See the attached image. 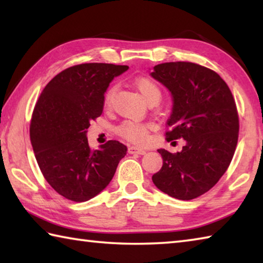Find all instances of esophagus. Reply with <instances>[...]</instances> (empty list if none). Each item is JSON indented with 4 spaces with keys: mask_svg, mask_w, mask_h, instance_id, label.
Here are the masks:
<instances>
[{
    "mask_svg": "<svg viewBox=\"0 0 263 263\" xmlns=\"http://www.w3.org/2000/svg\"><path fill=\"white\" fill-rule=\"evenodd\" d=\"M128 153L144 155V154H146V151L142 148H139V147H136V146H130V147H128Z\"/></svg>",
    "mask_w": 263,
    "mask_h": 263,
    "instance_id": "obj_1",
    "label": "esophagus"
}]
</instances>
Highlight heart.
Returning <instances> with one entry per match:
<instances>
[{
	"label": "heart",
	"instance_id": "heart-1",
	"mask_svg": "<svg viewBox=\"0 0 263 263\" xmlns=\"http://www.w3.org/2000/svg\"><path fill=\"white\" fill-rule=\"evenodd\" d=\"M135 86L137 88V90L139 91L142 99L146 102L154 99L160 101L161 91H160L158 84L155 83L153 80H151L148 78H138L135 81ZM112 95L114 89H109V90L106 91L104 100V103L106 106H109L111 104ZM117 131L119 135L125 138V139L132 142H136V144H144V142L147 140L148 137V126L145 125V124H139L135 122H126L122 124V125L118 127Z\"/></svg>",
	"mask_w": 263,
	"mask_h": 263
}]
</instances>
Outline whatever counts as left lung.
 Returning a JSON list of instances; mask_svg holds the SVG:
<instances>
[{"instance_id": "obj_1", "label": "left lung", "mask_w": 263, "mask_h": 263, "mask_svg": "<svg viewBox=\"0 0 263 263\" xmlns=\"http://www.w3.org/2000/svg\"><path fill=\"white\" fill-rule=\"evenodd\" d=\"M151 77L173 99L166 139L185 140L181 152L160 148L163 163L152 176L158 189L189 201L210 190L229 168L239 135L235 102L216 72L193 62H164Z\"/></svg>"}]
</instances>
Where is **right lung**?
<instances>
[{
  "instance_id": "obj_1",
  "label": "right lung",
  "mask_w": 263,
  "mask_h": 263,
  "mask_svg": "<svg viewBox=\"0 0 263 263\" xmlns=\"http://www.w3.org/2000/svg\"><path fill=\"white\" fill-rule=\"evenodd\" d=\"M128 69L112 64H81L55 75L44 88L30 125L31 144L45 180L58 194L86 202L110 183L127 147L109 140L89 147L87 130L100 117L110 82Z\"/></svg>"
}]
</instances>
